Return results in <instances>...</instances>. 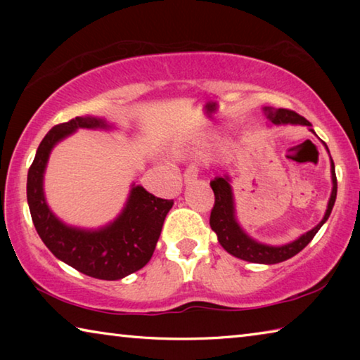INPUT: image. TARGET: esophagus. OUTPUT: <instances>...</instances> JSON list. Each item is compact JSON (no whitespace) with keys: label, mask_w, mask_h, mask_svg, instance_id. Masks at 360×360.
<instances>
[{"label":"esophagus","mask_w":360,"mask_h":360,"mask_svg":"<svg viewBox=\"0 0 360 360\" xmlns=\"http://www.w3.org/2000/svg\"><path fill=\"white\" fill-rule=\"evenodd\" d=\"M198 176V169L197 167H188L186 172H184V184H192V182L197 179Z\"/></svg>","instance_id":"1"}]
</instances>
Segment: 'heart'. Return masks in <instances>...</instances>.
I'll return each mask as SVG.
<instances>
[{
    "label": "heart",
    "instance_id": "heart-1",
    "mask_svg": "<svg viewBox=\"0 0 360 360\" xmlns=\"http://www.w3.org/2000/svg\"><path fill=\"white\" fill-rule=\"evenodd\" d=\"M203 148H205V144H203V143H197V144L193 146L192 149H193V150H198V152H200V150H203Z\"/></svg>",
    "mask_w": 360,
    "mask_h": 360
}]
</instances>
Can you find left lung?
<instances>
[{
    "mask_svg": "<svg viewBox=\"0 0 360 360\" xmlns=\"http://www.w3.org/2000/svg\"><path fill=\"white\" fill-rule=\"evenodd\" d=\"M264 114L266 119L273 125H304L309 127V131L314 130L311 129V124L302 117L300 114H297L290 109H275L271 106L264 108ZM316 135V133H314ZM328 152V148L326 143ZM330 155V154H328ZM330 173H332V192L330 198H328L326 214L322 217V221L308 230L307 233L298 236L297 240L285 243L281 246H271L265 245V243H260L254 240L252 236H249L245 229L241 227L238 219H236V208H235V197H233V188H231V179L229 174L217 176L211 181V188L214 192V206H212L211 217H210V225L214 233L217 235V241L221 243V246L227 251L229 254L233 255V257H238L241 260L252 262V264H264V265H273L279 264V262H284L290 257H294L302 249L308 245L309 241L314 238V235L318 233L319 229L326 224V221L330 216L332 208L335 205V200H337V176H335V165L330 157Z\"/></svg>",
    "mask_w": 360,
    "mask_h": 360,
    "instance_id": "obj_1",
    "label": "left lung"
}]
</instances>
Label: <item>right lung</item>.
<instances>
[{"instance_id":"1","label":"right lung","mask_w":360,"mask_h":360,"mask_svg":"<svg viewBox=\"0 0 360 360\" xmlns=\"http://www.w3.org/2000/svg\"><path fill=\"white\" fill-rule=\"evenodd\" d=\"M79 129L112 130L106 119L82 115L52 127L28 169L27 200L41 240L58 260L84 275L115 281L138 271L150 260L173 200L157 198L131 184L120 214L100 229L72 227L53 214L44 195V173L52 149Z\"/></svg>"}]
</instances>
